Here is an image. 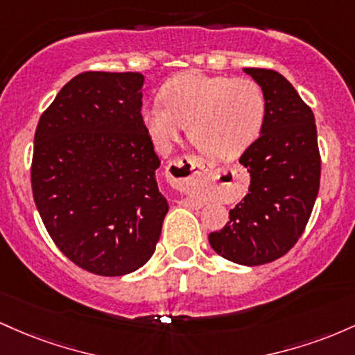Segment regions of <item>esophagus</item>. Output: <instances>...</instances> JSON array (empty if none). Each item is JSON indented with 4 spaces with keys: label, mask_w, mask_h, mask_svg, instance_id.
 I'll list each match as a JSON object with an SVG mask.
<instances>
[{
    "label": "esophagus",
    "mask_w": 355,
    "mask_h": 355,
    "mask_svg": "<svg viewBox=\"0 0 355 355\" xmlns=\"http://www.w3.org/2000/svg\"><path fill=\"white\" fill-rule=\"evenodd\" d=\"M213 164H209L205 159L196 156H182L174 159L167 166V179L173 184V188L179 191H191L194 186L205 181L209 176ZM184 206H198V201L193 198L182 199Z\"/></svg>",
    "instance_id": "34e87169"
}]
</instances>
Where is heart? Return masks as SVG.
<instances>
[{
	"instance_id": "b5f03b06",
	"label": "heart",
	"mask_w": 355,
	"mask_h": 355,
	"mask_svg": "<svg viewBox=\"0 0 355 355\" xmlns=\"http://www.w3.org/2000/svg\"><path fill=\"white\" fill-rule=\"evenodd\" d=\"M159 98L141 112L159 153H167L188 125L202 154L226 161L245 153L263 127L265 97L252 78L182 71L162 85Z\"/></svg>"
}]
</instances>
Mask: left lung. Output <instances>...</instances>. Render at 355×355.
<instances>
[{"instance_id": "8db88e82", "label": "left lung", "mask_w": 355, "mask_h": 355, "mask_svg": "<svg viewBox=\"0 0 355 355\" xmlns=\"http://www.w3.org/2000/svg\"><path fill=\"white\" fill-rule=\"evenodd\" d=\"M243 70L263 92L265 121L240 157L248 194L208 240L226 260L257 266L284 257L304 233L320 186V154L313 112L292 83L275 70Z\"/></svg>"}]
</instances>
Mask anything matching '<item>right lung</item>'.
<instances>
[{
    "label": "right lung",
    "instance_id": "1",
    "mask_svg": "<svg viewBox=\"0 0 355 355\" xmlns=\"http://www.w3.org/2000/svg\"><path fill=\"white\" fill-rule=\"evenodd\" d=\"M139 71H85L58 92L35 132L31 189L60 252L87 272L132 273L156 252L169 205L142 124Z\"/></svg>",
    "mask_w": 355,
    "mask_h": 355
}]
</instances>
